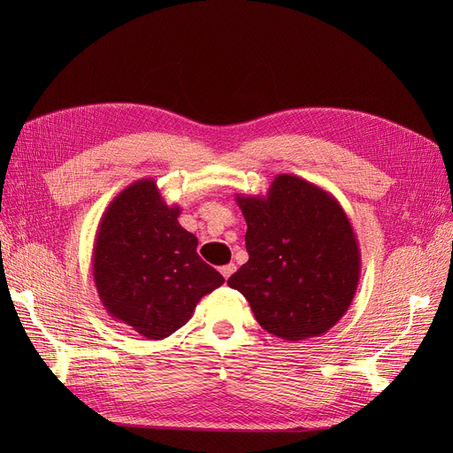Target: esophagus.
I'll list each match as a JSON object with an SVG mask.
<instances>
[{
  "label": "esophagus",
  "mask_w": 453,
  "mask_h": 453,
  "mask_svg": "<svg viewBox=\"0 0 453 453\" xmlns=\"http://www.w3.org/2000/svg\"><path fill=\"white\" fill-rule=\"evenodd\" d=\"M236 270V266L234 265H226V266H222L220 268V273L224 275V279H229L231 275H233V272Z\"/></svg>",
  "instance_id": "esophagus-1"
}]
</instances>
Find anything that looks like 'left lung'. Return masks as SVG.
Instances as JSON below:
<instances>
[{"label":"left lung","mask_w":453,"mask_h":453,"mask_svg":"<svg viewBox=\"0 0 453 453\" xmlns=\"http://www.w3.org/2000/svg\"><path fill=\"white\" fill-rule=\"evenodd\" d=\"M250 260L227 279L270 334L323 336L349 311L360 280V248L340 202L321 187L279 174L266 196L236 195Z\"/></svg>","instance_id":"obj_1"}]
</instances>
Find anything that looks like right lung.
<instances>
[{"label": "right lung", "mask_w": 453, "mask_h": 453, "mask_svg": "<svg viewBox=\"0 0 453 453\" xmlns=\"http://www.w3.org/2000/svg\"><path fill=\"white\" fill-rule=\"evenodd\" d=\"M154 180L128 185L106 207L93 246V280L106 312L147 340H163L193 316L224 277L196 253Z\"/></svg>", "instance_id": "add662e5"}]
</instances>
